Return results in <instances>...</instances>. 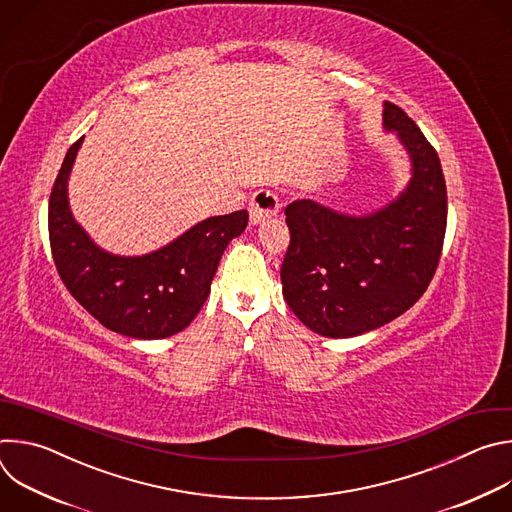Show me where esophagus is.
I'll list each match as a JSON object with an SVG mask.
<instances>
[{"mask_svg": "<svg viewBox=\"0 0 512 512\" xmlns=\"http://www.w3.org/2000/svg\"><path fill=\"white\" fill-rule=\"evenodd\" d=\"M277 210H279V196L267 188L257 190L249 202V214H251L253 225L267 221V218L277 214Z\"/></svg>", "mask_w": 512, "mask_h": 512, "instance_id": "34e87169", "label": "esophagus"}]
</instances>
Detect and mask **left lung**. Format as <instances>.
Instances as JSON below:
<instances>
[{"label": "left lung", "mask_w": 512, "mask_h": 512, "mask_svg": "<svg viewBox=\"0 0 512 512\" xmlns=\"http://www.w3.org/2000/svg\"><path fill=\"white\" fill-rule=\"evenodd\" d=\"M383 123L411 158V180L397 200L367 216L314 200L285 206L283 298L322 336L350 338L395 320L425 294L442 257L448 192L440 158L401 107L387 101Z\"/></svg>", "instance_id": "1"}]
</instances>
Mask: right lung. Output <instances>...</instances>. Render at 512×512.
<instances>
[{"label": "right lung", "instance_id": "1", "mask_svg": "<svg viewBox=\"0 0 512 512\" xmlns=\"http://www.w3.org/2000/svg\"><path fill=\"white\" fill-rule=\"evenodd\" d=\"M83 139L68 148L48 202L50 249L62 283L113 332L143 340L182 332L204 306L218 261L245 231L249 212L210 216L148 255H111L89 239L68 206V176Z\"/></svg>", "mask_w": 512, "mask_h": 512}]
</instances>
